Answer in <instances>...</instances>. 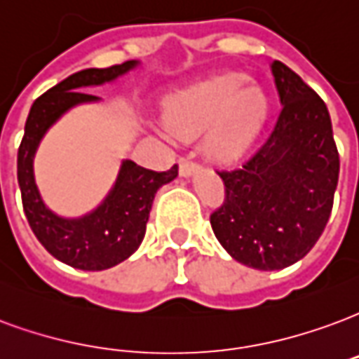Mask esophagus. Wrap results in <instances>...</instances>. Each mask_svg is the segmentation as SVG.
<instances>
[{
  "instance_id": "34e87169",
  "label": "esophagus",
  "mask_w": 359,
  "mask_h": 359,
  "mask_svg": "<svg viewBox=\"0 0 359 359\" xmlns=\"http://www.w3.org/2000/svg\"><path fill=\"white\" fill-rule=\"evenodd\" d=\"M200 169V165L198 163H194V161H190L188 158H180L179 159V172L180 177H190V175H194V172Z\"/></svg>"
}]
</instances>
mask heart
<instances>
[{
	"label": "heart",
	"mask_w": 359,
	"mask_h": 359,
	"mask_svg": "<svg viewBox=\"0 0 359 359\" xmlns=\"http://www.w3.org/2000/svg\"><path fill=\"white\" fill-rule=\"evenodd\" d=\"M268 97L236 72L220 74L172 93L163 104L167 131L190 139L203 129V150L230 161L251 146L266 118Z\"/></svg>",
	"instance_id": "1"
}]
</instances>
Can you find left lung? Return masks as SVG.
I'll list each match as a JSON object with an SVG mask.
<instances>
[{
    "label": "left lung",
    "mask_w": 359,
    "mask_h": 359,
    "mask_svg": "<svg viewBox=\"0 0 359 359\" xmlns=\"http://www.w3.org/2000/svg\"><path fill=\"white\" fill-rule=\"evenodd\" d=\"M270 68L280 116L243 165L219 171L226 200L211 215L233 261L264 272L299 262L320 240L341 167L325 102L283 62Z\"/></svg>",
    "instance_id": "left-lung-1"
}]
</instances>
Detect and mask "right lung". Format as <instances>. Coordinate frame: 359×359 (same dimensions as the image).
Segmentation results:
<instances>
[{"instance_id":"1","label":"right lung","mask_w":359,"mask_h":359,"mask_svg":"<svg viewBox=\"0 0 359 359\" xmlns=\"http://www.w3.org/2000/svg\"><path fill=\"white\" fill-rule=\"evenodd\" d=\"M139 65V60H127L110 68L76 72L36 98L26 119L17 159L24 213L39 243L68 266L95 272L129 259L144 240L156 192L179 175L177 165L169 171L156 172L137 165L131 159H123L118 179L104 201L91 213L76 219L60 217L49 209L36 184L34 158L45 133L72 108L100 100V97L89 95L83 89L112 83Z\"/></svg>"}]
</instances>
